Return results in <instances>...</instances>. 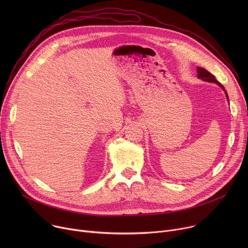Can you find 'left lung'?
I'll return each instance as SVG.
<instances>
[{
    "label": "left lung",
    "instance_id": "obj_1",
    "mask_svg": "<svg viewBox=\"0 0 248 248\" xmlns=\"http://www.w3.org/2000/svg\"><path fill=\"white\" fill-rule=\"evenodd\" d=\"M197 78H200V79H202L203 81H207V82H213V83H215V84H217V85H219L224 91H225V94H226V97H227V99H228V101H229V96H228V93H227V91H226V89H225V87L215 78V77L212 75L211 73H209V72H207V70L205 69V68H203V67H197Z\"/></svg>",
    "mask_w": 248,
    "mask_h": 248
}]
</instances>
